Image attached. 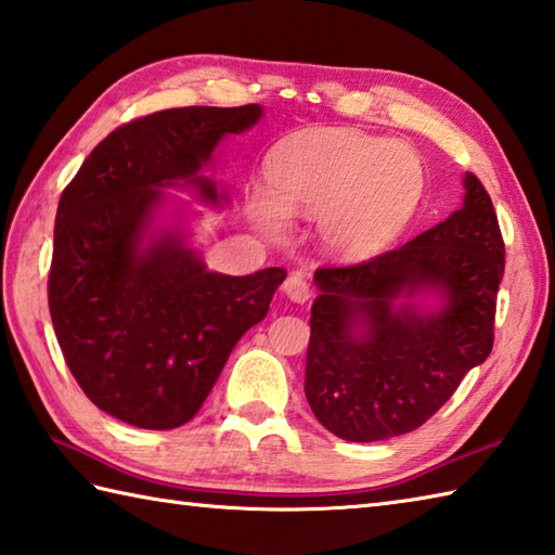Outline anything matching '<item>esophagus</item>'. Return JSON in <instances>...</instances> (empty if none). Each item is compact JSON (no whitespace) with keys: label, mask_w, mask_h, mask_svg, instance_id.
<instances>
[{"label":"esophagus","mask_w":555,"mask_h":555,"mask_svg":"<svg viewBox=\"0 0 555 555\" xmlns=\"http://www.w3.org/2000/svg\"><path fill=\"white\" fill-rule=\"evenodd\" d=\"M281 288H284L286 298L293 300V302H306L310 298L308 281H306V276L298 274V271H293V274L284 281V286H281Z\"/></svg>","instance_id":"34e87169"}]
</instances>
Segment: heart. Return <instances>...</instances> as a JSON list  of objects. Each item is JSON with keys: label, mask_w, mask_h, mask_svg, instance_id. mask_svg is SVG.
<instances>
[{"label": "heart", "mask_w": 555, "mask_h": 555, "mask_svg": "<svg viewBox=\"0 0 555 555\" xmlns=\"http://www.w3.org/2000/svg\"><path fill=\"white\" fill-rule=\"evenodd\" d=\"M269 190L249 199L253 219L279 233L288 216H318V237L330 255L361 259L395 243L414 219L426 190V168L406 144L351 129L291 137L271 151Z\"/></svg>", "instance_id": "heart-1"}]
</instances>
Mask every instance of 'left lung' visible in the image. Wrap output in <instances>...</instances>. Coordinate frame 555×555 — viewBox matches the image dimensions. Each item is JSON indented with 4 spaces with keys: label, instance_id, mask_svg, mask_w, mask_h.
<instances>
[{
    "label": "left lung",
    "instance_id": "1",
    "mask_svg": "<svg viewBox=\"0 0 555 555\" xmlns=\"http://www.w3.org/2000/svg\"><path fill=\"white\" fill-rule=\"evenodd\" d=\"M464 188L462 209L414 241L314 271L306 397L336 438L416 430L491 353L505 243L481 180L466 172ZM423 289L443 296L438 313L393 308Z\"/></svg>",
    "mask_w": 555,
    "mask_h": 555
}]
</instances>
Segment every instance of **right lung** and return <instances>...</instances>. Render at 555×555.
I'll return each instance as SVG.
<instances>
[{
    "instance_id": "add662e5",
    "label": "right lung",
    "mask_w": 555,
    "mask_h": 555,
    "mask_svg": "<svg viewBox=\"0 0 555 555\" xmlns=\"http://www.w3.org/2000/svg\"><path fill=\"white\" fill-rule=\"evenodd\" d=\"M259 117L255 103L137 117L107 134L62 192L48 276L54 336L83 395L129 426L170 430L197 414L284 284L281 267L216 274L178 231L144 245L160 188L188 182L219 204L199 170L225 134Z\"/></svg>"
}]
</instances>
